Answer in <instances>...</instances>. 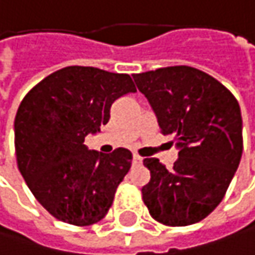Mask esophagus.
Instances as JSON below:
<instances>
[{"label": "esophagus", "instance_id": "esophagus-1", "mask_svg": "<svg viewBox=\"0 0 255 255\" xmlns=\"http://www.w3.org/2000/svg\"><path fill=\"white\" fill-rule=\"evenodd\" d=\"M132 161L135 163V164H141L142 163V158L138 156V154H134V157H132Z\"/></svg>", "mask_w": 255, "mask_h": 255}]
</instances>
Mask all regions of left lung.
Wrapping results in <instances>:
<instances>
[{"label": "left lung", "mask_w": 255, "mask_h": 255, "mask_svg": "<svg viewBox=\"0 0 255 255\" xmlns=\"http://www.w3.org/2000/svg\"><path fill=\"white\" fill-rule=\"evenodd\" d=\"M137 88L157 115L161 134H174L180 148L172 169L156 157L142 160L150 182L142 202L167 227H186L206 218L221 201L243 154L240 104L215 78L190 66L134 73Z\"/></svg>", "instance_id": "8db88e82"}]
</instances>
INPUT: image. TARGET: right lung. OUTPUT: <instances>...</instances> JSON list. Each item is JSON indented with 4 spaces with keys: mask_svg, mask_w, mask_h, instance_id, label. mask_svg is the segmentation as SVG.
I'll return each instance as SVG.
<instances>
[{
    "mask_svg": "<svg viewBox=\"0 0 255 255\" xmlns=\"http://www.w3.org/2000/svg\"><path fill=\"white\" fill-rule=\"evenodd\" d=\"M127 73L89 66L53 72L23 98L14 120L17 166L40 205L76 227L99 222L131 167V151L88 150L85 137L110 121L115 99L135 92Z\"/></svg>",
    "mask_w": 255,
    "mask_h": 255,
    "instance_id": "right-lung-1",
    "label": "right lung"
}]
</instances>
